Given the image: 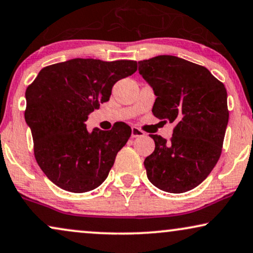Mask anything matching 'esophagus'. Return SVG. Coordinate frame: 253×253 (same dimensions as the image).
Wrapping results in <instances>:
<instances>
[{
  "label": "esophagus",
  "mask_w": 253,
  "mask_h": 253,
  "mask_svg": "<svg viewBox=\"0 0 253 253\" xmlns=\"http://www.w3.org/2000/svg\"><path fill=\"white\" fill-rule=\"evenodd\" d=\"M144 135V132L143 130H141L140 128H137V127H132V137H141Z\"/></svg>",
  "instance_id": "1"
}]
</instances>
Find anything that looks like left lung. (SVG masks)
<instances>
[{
	"instance_id": "obj_1",
	"label": "left lung",
	"mask_w": 253,
	"mask_h": 253,
	"mask_svg": "<svg viewBox=\"0 0 253 253\" xmlns=\"http://www.w3.org/2000/svg\"><path fill=\"white\" fill-rule=\"evenodd\" d=\"M153 87V113L174 124L170 141L153 135L155 150L144 160L148 179L162 191L197 187L216 166L229 120L227 90L203 66L173 55L139 61Z\"/></svg>"
}]
</instances>
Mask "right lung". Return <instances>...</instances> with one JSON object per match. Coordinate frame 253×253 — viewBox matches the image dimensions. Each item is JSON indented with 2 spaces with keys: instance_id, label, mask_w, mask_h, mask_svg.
Here are the masks:
<instances>
[{
  "instance_id": "right-lung-1",
  "label": "right lung",
  "mask_w": 253,
  "mask_h": 253,
  "mask_svg": "<svg viewBox=\"0 0 253 253\" xmlns=\"http://www.w3.org/2000/svg\"><path fill=\"white\" fill-rule=\"evenodd\" d=\"M136 61L72 59L40 70L25 92V121L35 156L47 178L62 190H95L109 176L132 129L86 130L87 116L110 99L116 82L136 72Z\"/></svg>"
}]
</instances>
